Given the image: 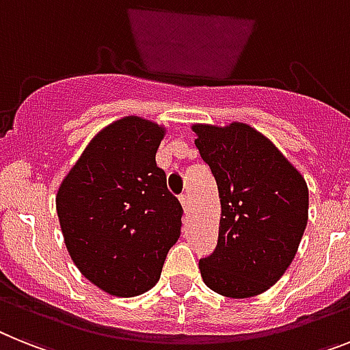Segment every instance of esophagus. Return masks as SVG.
Here are the masks:
<instances>
[{
	"label": "esophagus",
	"instance_id": "1",
	"mask_svg": "<svg viewBox=\"0 0 350 350\" xmlns=\"http://www.w3.org/2000/svg\"><path fill=\"white\" fill-rule=\"evenodd\" d=\"M180 204L184 213H187V211H189V198H187L186 195H180Z\"/></svg>",
	"mask_w": 350,
	"mask_h": 350
}]
</instances>
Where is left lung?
Returning <instances> with one entry per match:
<instances>
[{
  "instance_id": "1",
  "label": "left lung",
  "mask_w": 350,
  "mask_h": 350,
  "mask_svg": "<svg viewBox=\"0 0 350 350\" xmlns=\"http://www.w3.org/2000/svg\"><path fill=\"white\" fill-rule=\"evenodd\" d=\"M191 129L221 204L218 245L198 262L202 279L230 299L259 295L281 279L299 250L308 225V184L281 150L247 123Z\"/></svg>"
}]
</instances>
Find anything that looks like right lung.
Masks as SVG:
<instances>
[{"label": "right lung", "mask_w": 350, "mask_h": 350, "mask_svg": "<svg viewBox=\"0 0 350 350\" xmlns=\"http://www.w3.org/2000/svg\"><path fill=\"white\" fill-rule=\"evenodd\" d=\"M164 134L163 125L139 116L114 121L92 137L57 191L69 256L111 295L154 288L180 236L182 207L155 163Z\"/></svg>", "instance_id": "add662e5"}]
</instances>
